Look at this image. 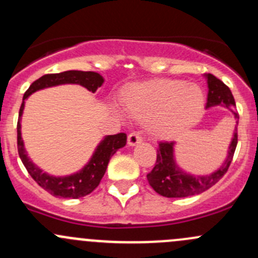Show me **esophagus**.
Returning a JSON list of instances; mask_svg holds the SVG:
<instances>
[{
    "label": "esophagus",
    "instance_id": "1",
    "mask_svg": "<svg viewBox=\"0 0 258 258\" xmlns=\"http://www.w3.org/2000/svg\"><path fill=\"white\" fill-rule=\"evenodd\" d=\"M140 142H142V137L140 136L137 132H132V134H130L128 137H127V144H128V146H136L139 145Z\"/></svg>",
    "mask_w": 258,
    "mask_h": 258
}]
</instances>
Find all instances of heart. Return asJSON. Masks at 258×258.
Masks as SVG:
<instances>
[{
    "instance_id": "heart-1",
    "label": "heart",
    "mask_w": 258,
    "mask_h": 258,
    "mask_svg": "<svg viewBox=\"0 0 258 258\" xmlns=\"http://www.w3.org/2000/svg\"><path fill=\"white\" fill-rule=\"evenodd\" d=\"M123 107L136 119H148L151 134L170 137L188 128L201 113V86L177 80H156L134 86L124 93Z\"/></svg>"
}]
</instances>
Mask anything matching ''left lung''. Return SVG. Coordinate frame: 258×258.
Masks as SVG:
<instances>
[{
  "instance_id": "obj_1",
  "label": "left lung",
  "mask_w": 258,
  "mask_h": 258,
  "mask_svg": "<svg viewBox=\"0 0 258 258\" xmlns=\"http://www.w3.org/2000/svg\"><path fill=\"white\" fill-rule=\"evenodd\" d=\"M205 79L207 80V87H209L206 110L217 107V106L226 107L232 112L233 118L236 119L235 131L228 145L227 155L217 170L212 171L209 175H195L179 167L175 155L176 141L160 142L157 150V161L153 170L147 175V179L150 186L163 197L183 199V197L202 194L222 178L232 161L233 153L237 146L238 123V113L235 110V98L230 88L217 77L207 74L205 75Z\"/></svg>"
}]
</instances>
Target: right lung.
<instances>
[{
  "instance_id": "obj_1",
  "label": "right lung",
  "mask_w": 258,
  "mask_h": 258,
  "mask_svg": "<svg viewBox=\"0 0 258 258\" xmlns=\"http://www.w3.org/2000/svg\"><path fill=\"white\" fill-rule=\"evenodd\" d=\"M103 82H105V79L97 72L64 71L61 74H51L40 77L30 86V88L23 95L17 122L18 155L31 177L52 196L61 197V199H80L91 194L100 184L101 179L107 170L111 157L119 148L124 147L127 136L124 134H118L103 137L100 144L96 146L88 162L77 172L66 176L49 175L31 160L23 144L22 134H21V118L25 110L26 100L37 91L59 85H80L87 88L90 92L95 93L97 88L103 85Z\"/></svg>"
}]
</instances>
